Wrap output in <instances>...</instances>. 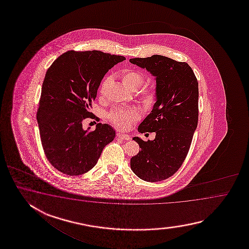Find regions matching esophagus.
<instances>
[{
  "label": "esophagus",
  "mask_w": 249,
  "mask_h": 249,
  "mask_svg": "<svg viewBox=\"0 0 249 249\" xmlns=\"http://www.w3.org/2000/svg\"><path fill=\"white\" fill-rule=\"evenodd\" d=\"M117 137L119 138V139H121V140H125V141H129V140L131 139L129 135L124 134V133H117Z\"/></svg>",
  "instance_id": "esophagus-1"
}]
</instances>
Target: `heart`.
Segmentation results:
<instances>
[{
    "instance_id": "obj_1",
    "label": "heart",
    "mask_w": 249,
    "mask_h": 249,
    "mask_svg": "<svg viewBox=\"0 0 249 249\" xmlns=\"http://www.w3.org/2000/svg\"><path fill=\"white\" fill-rule=\"evenodd\" d=\"M119 77L122 81L123 85L126 87L128 90H136L141 87L144 82V75L141 72L133 69H124L119 73ZM111 78L109 76L105 77L101 85V93L104 94L107 87L110 84ZM155 90L153 88H149L143 90L142 93V99L143 103L146 105H150L155 100ZM108 118L117 128L125 130L131 125L132 122L139 118V113L135 109H117L112 111L108 115Z\"/></svg>"
}]
</instances>
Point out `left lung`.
<instances>
[{
    "label": "left lung",
    "mask_w": 249,
    "mask_h": 249,
    "mask_svg": "<svg viewBox=\"0 0 249 249\" xmlns=\"http://www.w3.org/2000/svg\"><path fill=\"white\" fill-rule=\"evenodd\" d=\"M130 62L156 81L153 108L138 127L142 133L156 132V137L148 142L133 138L142 149L131 159V169L142 180H164L180 168L191 147L198 120V83L186 62L161 55Z\"/></svg>",
    "instance_id": "left-lung-1"
}]
</instances>
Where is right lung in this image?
I'll use <instances>...</instances> for the list:
<instances>
[{"label":"right lung","mask_w":249,"mask_h":249,"mask_svg":"<svg viewBox=\"0 0 249 249\" xmlns=\"http://www.w3.org/2000/svg\"><path fill=\"white\" fill-rule=\"evenodd\" d=\"M124 59L100 51H69L48 69L36 118L44 153L59 172L71 176L87 173L114 140L111 125L100 123L89 132L82 122L92 116L91 102L104 75Z\"/></svg>","instance_id":"obj_1"}]
</instances>
